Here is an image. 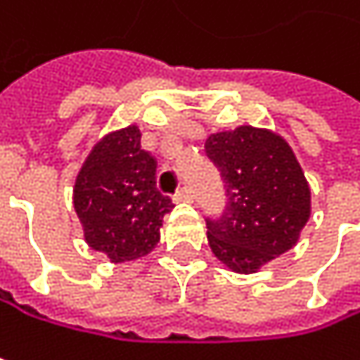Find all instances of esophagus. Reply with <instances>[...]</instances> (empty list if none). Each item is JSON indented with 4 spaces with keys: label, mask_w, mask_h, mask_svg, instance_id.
Wrapping results in <instances>:
<instances>
[{
    "label": "esophagus",
    "mask_w": 360,
    "mask_h": 360,
    "mask_svg": "<svg viewBox=\"0 0 360 360\" xmlns=\"http://www.w3.org/2000/svg\"><path fill=\"white\" fill-rule=\"evenodd\" d=\"M173 200H175V202H189V200H191V189H189V187H181L179 191L173 195Z\"/></svg>",
    "instance_id": "1"
}]
</instances>
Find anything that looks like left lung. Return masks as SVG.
<instances>
[{
    "label": "left lung",
    "instance_id": "1",
    "mask_svg": "<svg viewBox=\"0 0 360 360\" xmlns=\"http://www.w3.org/2000/svg\"><path fill=\"white\" fill-rule=\"evenodd\" d=\"M206 156L221 171L227 208L206 219L208 246L233 273H256L296 246L311 217V187L290 143L242 124L208 135Z\"/></svg>",
    "mask_w": 360,
    "mask_h": 360
}]
</instances>
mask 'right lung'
<instances>
[{
	"mask_svg": "<svg viewBox=\"0 0 360 360\" xmlns=\"http://www.w3.org/2000/svg\"><path fill=\"white\" fill-rule=\"evenodd\" d=\"M91 250L110 262L141 258L160 242L162 217L173 210L156 187V158L141 148L135 124L102 137L83 162L72 191Z\"/></svg>",
	"mask_w": 360,
	"mask_h": 360,
	"instance_id": "add662e5",
	"label": "right lung"
}]
</instances>
